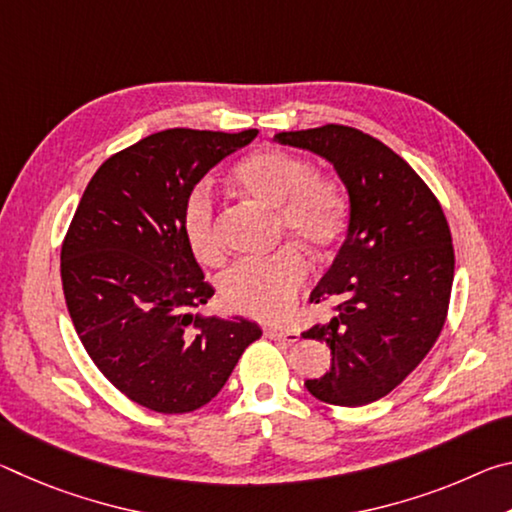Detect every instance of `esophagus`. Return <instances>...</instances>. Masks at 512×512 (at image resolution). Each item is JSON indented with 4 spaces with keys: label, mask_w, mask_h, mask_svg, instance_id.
<instances>
[{
    "label": "esophagus",
    "mask_w": 512,
    "mask_h": 512,
    "mask_svg": "<svg viewBox=\"0 0 512 512\" xmlns=\"http://www.w3.org/2000/svg\"><path fill=\"white\" fill-rule=\"evenodd\" d=\"M264 334L273 341H284V343H296L300 339L298 329H277V327H266Z\"/></svg>",
    "instance_id": "1"
}]
</instances>
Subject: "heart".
<instances>
[{"mask_svg": "<svg viewBox=\"0 0 512 512\" xmlns=\"http://www.w3.org/2000/svg\"><path fill=\"white\" fill-rule=\"evenodd\" d=\"M237 185L257 201L273 207L277 228L318 253L336 248L350 228V196L332 178L316 176L314 164L282 149H259L235 169ZM180 228L192 253L205 264L219 262L223 246L216 230L212 185L189 189ZM309 275L305 253L296 246L277 250L266 259H244L219 280L223 305L239 314L275 320L296 305L298 291Z\"/></svg>", "mask_w": 512, "mask_h": 512, "instance_id": "obj_1", "label": "heart"}]
</instances>
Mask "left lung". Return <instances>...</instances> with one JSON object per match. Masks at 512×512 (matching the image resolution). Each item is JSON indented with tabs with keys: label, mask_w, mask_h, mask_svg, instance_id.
<instances>
[{
	"label": "left lung",
	"mask_w": 512,
	"mask_h": 512,
	"mask_svg": "<svg viewBox=\"0 0 512 512\" xmlns=\"http://www.w3.org/2000/svg\"><path fill=\"white\" fill-rule=\"evenodd\" d=\"M334 164L350 194V228L309 300H339L302 339L327 343L332 366L307 391L334 406H363L400 386L447 320L454 282L452 232L427 183L384 142L352 126L277 133Z\"/></svg>",
	"instance_id": "1"
}]
</instances>
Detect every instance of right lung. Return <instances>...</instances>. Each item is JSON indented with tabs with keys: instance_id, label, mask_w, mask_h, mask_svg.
<instances>
[{
	"instance_id": "add662e5",
	"label": "right lung",
	"mask_w": 512,
	"mask_h": 512,
	"mask_svg": "<svg viewBox=\"0 0 512 512\" xmlns=\"http://www.w3.org/2000/svg\"><path fill=\"white\" fill-rule=\"evenodd\" d=\"M255 135L144 137L101 164L69 223L60 277L76 334L101 375L144 409H201L262 336L246 318L198 314L214 289L180 228L189 189Z\"/></svg>"
}]
</instances>
